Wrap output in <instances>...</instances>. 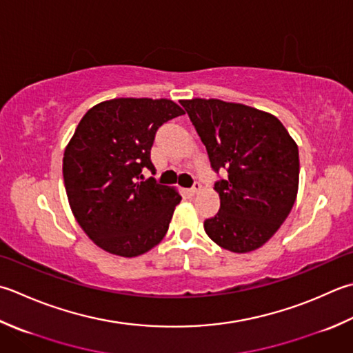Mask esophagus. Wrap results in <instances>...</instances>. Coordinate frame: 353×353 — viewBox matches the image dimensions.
<instances>
[{
	"mask_svg": "<svg viewBox=\"0 0 353 353\" xmlns=\"http://www.w3.org/2000/svg\"><path fill=\"white\" fill-rule=\"evenodd\" d=\"M200 188H202V185H200V182H194V183H192V186H191V188L188 190V192H190V194L191 196H194V194H197V192L200 191Z\"/></svg>",
	"mask_w": 353,
	"mask_h": 353,
	"instance_id": "esophagus-1",
	"label": "esophagus"
}]
</instances>
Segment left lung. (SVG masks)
I'll return each instance as SVG.
<instances>
[{"mask_svg": "<svg viewBox=\"0 0 353 353\" xmlns=\"http://www.w3.org/2000/svg\"><path fill=\"white\" fill-rule=\"evenodd\" d=\"M219 176L220 210L205 220L231 252L257 250L291 212L299 191V147L277 117L220 99L181 101Z\"/></svg>", "mask_w": 353, "mask_h": 353, "instance_id": "1", "label": "left lung"}]
</instances>
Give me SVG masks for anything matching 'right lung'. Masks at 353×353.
<instances>
[{
	"mask_svg": "<svg viewBox=\"0 0 353 353\" xmlns=\"http://www.w3.org/2000/svg\"><path fill=\"white\" fill-rule=\"evenodd\" d=\"M185 114L168 99L119 98L88 110L67 145L62 176L76 220L96 245L121 257L150 251L182 197L142 171L165 122Z\"/></svg>",
	"mask_w": 353,
	"mask_h": 353,
	"instance_id": "obj_1",
	"label": "right lung"
}]
</instances>
